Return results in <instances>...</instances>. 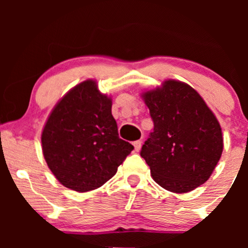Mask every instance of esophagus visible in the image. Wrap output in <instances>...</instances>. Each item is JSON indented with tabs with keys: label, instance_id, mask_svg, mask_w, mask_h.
I'll use <instances>...</instances> for the list:
<instances>
[{
	"label": "esophagus",
	"instance_id": "esophagus-1",
	"mask_svg": "<svg viewBox=\"0 0 248 248\" xmlns=\"http://www.w3.org/2000/svg\"><path fill=\"white\" fill-rule=\"evenodd\" d=\"M134 148H135V152H140L141 149V146H142V141L141 140H138L134 142Z\"/></svg>",
	"mask_w": 248,
	"mask_h": 248
}]
</instances>
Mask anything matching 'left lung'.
<instances>
[{
	"label": "left lung",
	"instance_id": "left-lung-1",
	"mask_svg": "<svg viewBox=\"0 0 248 248\" xmlns=\"http://www.w3.org/2000/svg\"><path fill=\"white\" fill-rule=\"evenodd\" d=\"M142 96L154 130L140 154L154 181L171 192L192 191L210 178L223 153L217 118L186 82L169 79Z\"/></svg>",
	"mask_w": 248,
	"mask_h": 248
}]
</instances>
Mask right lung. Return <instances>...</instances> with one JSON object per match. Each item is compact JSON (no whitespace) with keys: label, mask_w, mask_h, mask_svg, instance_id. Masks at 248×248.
<instances>
[{"label":"right lung","mask_w":248,"mask_h":248,"mask_svg":"<svg viewBox=\"0 0 248 248\" xmlns=\"http://www.w3.org/2000/svg\"><path fill=\"white\" fill-rule=\"evenodd\" d=\"M47 167L64 186L86 192L118 171L134 147L119 138L112 99L85 80L59 100L42 132Z\"/></svg>","instance_id":"right-lung-1"}]
</instances>
